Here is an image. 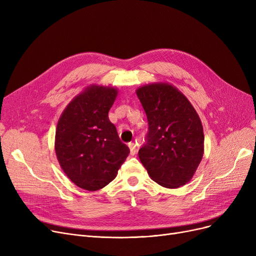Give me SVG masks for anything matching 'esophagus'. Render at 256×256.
<instances>
[{"instance_id": "esophagus-1", "label": "esophagus", "mask_w": 256, "mask_h": 256, "mask_svg": "<svg viewBox=\"0 0 256 256\" xmlns=\"http://www.w3.org/2000/svg\"><path fill=\"white\" fill-rule=\"evenodd\" d=\"M128 147H130V156H135L136 152H137L136 145L134 144V143H128Z\"/></svg>"}]
</instances>
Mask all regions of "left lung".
Here are the masks:
<instances>
[{
    "label": "left lung",
    "mask_w": 256,
    "mask_h": 256,
    "mask_svg": "<svg viewBox=\"0 0 256 256\" xmlns=\"http://www.w3.org/2000/svg\"><path fill=\"white\" fill-rule=\"evenodd\" d=\"M148 132L139 158L152 180L165 188L189 182L204 156V135L191 102L171 85L152 84L137 90Z\"/></svg>",
    "instance_id": "left-lung-1"
}]
</instances>
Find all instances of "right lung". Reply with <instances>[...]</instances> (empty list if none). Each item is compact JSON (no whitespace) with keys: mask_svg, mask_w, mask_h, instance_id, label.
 <instances>
[{"mask_svg":"<svg viewBox=\"0 0 256 256\" xmlns=\"http://www.w3.org/2000/svg\"><path fill=\"white\" fill-rule=\"evenodd\" d=\"M117 96L111 87L92 86L64 110L56 130L55 150L70 180L87 191L111 182L130 154L108 117Z\"/></svg>","mask_w":256,"mask_h":256,"instance_id":"1","label":"right lung"}]
</instances>
